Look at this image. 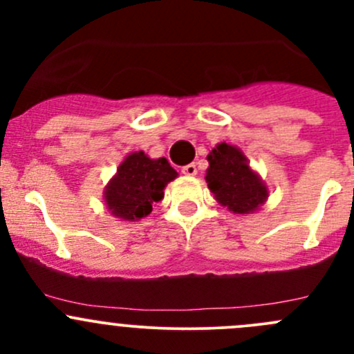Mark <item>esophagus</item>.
Listing matches in <instances>:
<instances>
[{
	"instance_id": "obj_1",
	"label": "esophagus",
	"mask_w": 354,
	"mask_h": 354,
	"mask_svg": "<svg viewBox=\"0 0 354 354\" xmlns=\"http://www.w3.org/2000/svg\"><path fill=\"white\" fill-rule=\"evenodd\" d=\"M181 173L187 174V176H195V174H197V164L195 162L187 164V166L181 167Z\"/></svg>"
}]
</instances>
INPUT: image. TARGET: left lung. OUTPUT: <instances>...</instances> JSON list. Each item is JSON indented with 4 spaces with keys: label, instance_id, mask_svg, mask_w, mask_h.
<instances>
[{
    "label": "left lung",
    "instance_id": "obj_1",
    "mask_svg": "<svg viewBox=\"0 0 354 354\" xmlns=\"http://www.w3.org/2000/svg\"><path fill=\"white\" fill-rule=\"evenodd\" d=\"M207 185L219 203L236 214L259 209L267 198V187L250 169L245 156L227 144L216 145L209 156Z\"/></svg>",
    "mask_w": 354,
    "mask_h": 354
}]
</instances>
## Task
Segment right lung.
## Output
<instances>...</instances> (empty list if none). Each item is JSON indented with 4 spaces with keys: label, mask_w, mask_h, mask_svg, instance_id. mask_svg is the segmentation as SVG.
Masks as SVG:
<instances>
[{
    "label": "right lung",
    "mask_w": 354,
    "mask_h": 354,
    "mask_svg": "<svg viewBox=\"0 0 354 354\" xmlns=\"http://www.w3.org/2000/svg\"><path fill=\"white\" fill-rule=\"evenodd\" d=\"M178 176L167 159H151L144 152L130 154L106 188L111 214L124 221H138L151 214L152 203L164 197V187Z\"/></svg>",
    "instance_id": "add662e5"
}]
</instances>
